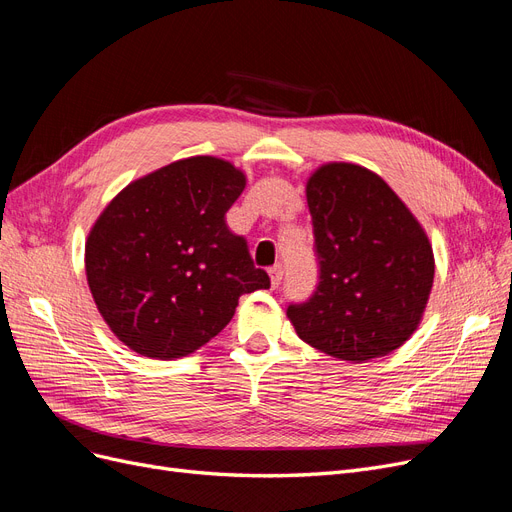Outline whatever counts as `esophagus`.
Wrapping results in <instances>:
<instances>
[{
	"mask_svg": "<svg viewBox=\"0 0 512 512\" xmlns=\"http://www.w3.org/2000/svg\"><path fill=\"white\" fill-rule=\"evenodd\" d=\"M282 276H284V268H282V263H276V265H272L270 268V280H272V286L276 288L280 282H282Z\"/></svg>",
	"mask_w": 512,
	"mask_h": 512,
	"instance_id": "1",
	"label": "esophagus"
}]
</instances>
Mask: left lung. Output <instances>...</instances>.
<instances>
[{"label":"left lung","mask_w":512,"mask_h":512,"mask_svg":"<svg viewBox=\"0 0 512 512\" xmlns=\"http://www.w3.org/2000/svg\"><path fill=\"white\" fill-rule=\"evenodd\" d=\"M318 284L286 316L332 358L366 362L404 345L433 286L427 234L379 175L351 163L320 167L307 182Z\"/></svg>","instance_id":"left-lung-1"}]
</instances>
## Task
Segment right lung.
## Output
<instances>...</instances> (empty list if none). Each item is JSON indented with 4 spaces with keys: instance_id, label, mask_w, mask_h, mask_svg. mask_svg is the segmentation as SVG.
<instances>
[{
    "instance_id": "1",
    "label": "right lung",
    "mask_w": 512,
    "mask_h": 512,
    "mask_svg": "<svg viewBox=\"0 0 512 512\" xmlns=\"http://www.w3.org/2000/svg\"><path fill=\"white\" fill-rule=\"evenodd\" d=\"M244 175L215 157L171 163L113 198L85 244L110 330L146 358L192 353L226 328L240 295L270 288L226 213Z\"/></svg>"
}]
</instances>
